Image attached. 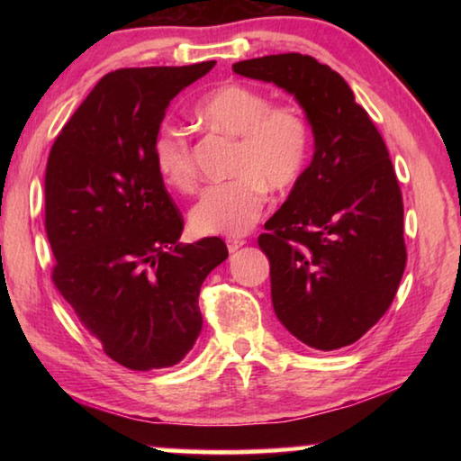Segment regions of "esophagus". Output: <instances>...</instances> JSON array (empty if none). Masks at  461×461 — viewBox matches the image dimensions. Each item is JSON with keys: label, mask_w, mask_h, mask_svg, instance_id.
I'll return each instance as SVG.
<instances>
[{"label": "esophagus", "mask_w": 461, "mask_h": 461, "mask_svg": "<svg viewBox=\"0 0 461 461\" xmlns=\"http://www.w3.org/2000/svg\"><path fill=\"white\" fill-rule=\"evenodd\" d=\"M246 241L244 240H230L228 241V249H230V254H233V252H238V249L244 246Z\"/></svg>", "instance_id": "esophagus-1"}]
</instances>
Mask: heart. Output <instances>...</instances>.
<instances>
[{
	"mask_svg": "<svg viewBox=\"0 0 461 461\" xmlns=\"http://www.w3.org/2000/svg\"><path fill=\"white\" fill-rule=\"evenodd\" d=\"M203 126L228 138L233 148L228 183L212 185L194 203L189 221L199 236H244L262 215L267 189L288 191L309 160L311 130L294 105H272L268 93L230 81L205 93L193 109ZM158 176L176 191L194 186V167L183 131L160 128L152 138Z\"/></svg>",
	"mask_w": 461,
	"mask_h": 461,
	"instance_id": "b5f03b06",
	"label": "heart"
}]
</instances>
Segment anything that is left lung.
Instances as JSON below:
<instances>
[{
    "instance_id": "left-lung-1",
    "label": "left lung",
    "mask_w": 461,
    "mask_h": 461,
    "mask_svg": "<svg viewBox=\"0 0 461 461\" xmlns=\"http://www.w3.org/2000/svg\"><path fill=\"white\" fill-rule=\"evenodd\" d=\"M231 68L285 89L313 130V158L258 238L272 307L305 346L346 348L386 313L407 264L384 140L343 77L313 57L270 54Z\"/></svg>"
}]
</instances>
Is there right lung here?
Listing matches in <instances>:
<instances>
[{
  "label": "right lung",
  "mask_w": 461,
  "mask_h": 461,
  "mask_svg": "<svg viewBox=\"0 0 461 461\" xmlns=\"http://www.w3.org/2000/svg\"><path fill=\"white\" fill-rule=\"evenodd\" d=\"M215 67L107 73L52 144L44 176L52 280L104 352L130 370L191 352L199 291L228 258L220 238L181 244L183 217L152 162V138L178 93Z\"/></svg>",
  "instance_id": "add662e5"
}]
</instances>
